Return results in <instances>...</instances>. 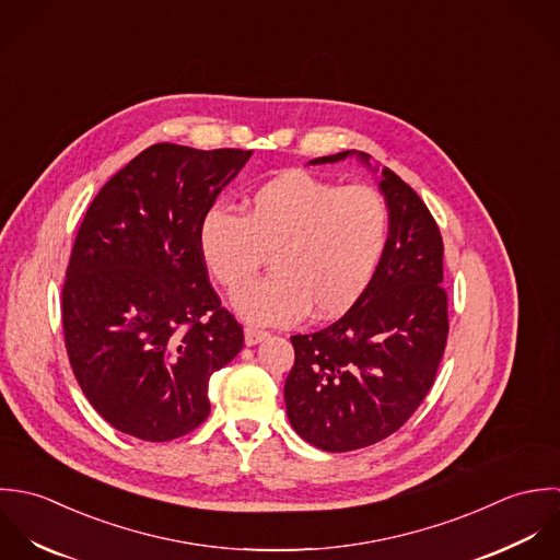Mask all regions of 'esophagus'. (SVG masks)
I'll list each match as a JSON object with an SVG mask.
<instances>
[{
  "label": "esophagus",
  "instance_id": "34e87169",
  "mask_svg": "<svg viewBox=\"0 0 560 560\" xmlns=\"http://www.w3.org/2000/svg\"><path fill=\"white\" fill-rule=\"evenodd\" d=\"M268 337L266 331H259V329H244V343L246 346H255V343H259V341H264Z\"/></svg>",
  "mask_w": 560,
  "mask_h": 560
}]
</instances>
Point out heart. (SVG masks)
I'll list each match as a JSON object with an SVG mask.
<instances>
[{"label": "heart", "mask_w": 560, "mask_h": 560, "mask_svg": "<svg viewBox=\"0 0 560 560\" xmlns=\"http://www.w3.org/2000/svg\"><path fill=\"white\" fill-rule=\"evenodd\" d=\"M240 212H206L199 253L229 292L271 255L276 275L231 299L233 312L259 327L294 325L310 307L320 318L343 314L370 288L389 240V208L378 190L343 188L305 171L257 184Z\"/></svg>", "instance_id": "b5f03b06"}]
</instances>
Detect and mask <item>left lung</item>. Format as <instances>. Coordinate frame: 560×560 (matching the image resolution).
I'll use <instances>...</instances> for the list:
<instances>
[{"mask_svg":"<svg viewBox=\"0 0 560 560\" xmlns=\"http://www.w3.org/2000/svg\"><path fill=\"white\" fill-rule=\"evenodd\" d=\"M341 151L310 164H336ZM389 240L370 288L334 325L292 336L294 368L285 381L292 429L312 446L348 452L396 433L427 398L446 348L444 242L424 201L394 171L381 168Z\"/></svg>","mask_w":560,"mask_h":560,"instance_id":"obj_1","label":"left lung"}]
</instances>
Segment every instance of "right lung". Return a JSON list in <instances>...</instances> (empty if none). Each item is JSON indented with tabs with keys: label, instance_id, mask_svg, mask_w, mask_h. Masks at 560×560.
<instances>
[{
	"label": "right lung",
	"instance_id": "right-lung-1",
	"mask_svg": "<svg viewBox=\"0 0 560 560\" xmlns=\"http://www.w3.org/2000/svg\"><path fill=\"white\" fill-rule=\"evenodd\" d=\"M253 151L160 142L93 199L62 288L73 374L116 431L171 442L210 416V378L244 346L199 253V224Z\"/></svg>",
	"mask_w": 560,
	"mask_h": 560
}]
</instances>
